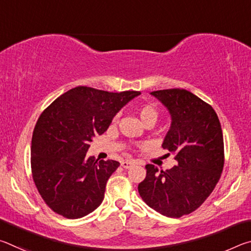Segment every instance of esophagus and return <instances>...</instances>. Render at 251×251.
Here are the masks:
<instances>
[{"label": "esophagus", "mask_w": 251, "mask_h": 251, "mask_svg": "<svg viewBox=\"0 0 251 251\" xmlns=\"http://www.w3.org/2000/svg\"><path fill=\"white\" fill-rule=\"evenodd\" d=\"M137 163H136L135 160H124V161H122V167L123 168H125V169H129L130 167H133L134 165H136Z\"/></svg>", "instance_id": "obj_1"}]
</instances>
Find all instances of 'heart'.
<instances>
[{"mask_svg": "<svg viewBox=\"0 0 251 251\" xmlns=\"http://www.w3.org/2000/svg\"><path fill=\"white\" fill-rule=\"evenodd\" d=\"M138 114H139V117H141L142 122L145 124V123L150 122V121H157V117H158V112H157V109L155 106H152L151 104H145V105H142L141 107L138 109ZM116 120V118H115Z\"/></svg>", "mask_w": 251, "mask_h": 251, "instance_id": "heart-1", "label": "heart"}]
</instances>
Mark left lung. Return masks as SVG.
Returning <instances> with one entry per match:
<instances>
[{"label": "left lung", "mask_w": 251, "mask_h": 251, "mask_svg": "<svg viewBox=\"0 0 251 251\" xmlns=\"http://www.w3.org/2000/svg\"><path fill=\"white\" fill-rule=\"evenodd\" d=\"M151 94L171 114L161 146L175 154L177 166L158 172L146 165L138 193L159 214L179 218L201 207L217 185L225 161L222 126L214 108L193 93L172 88Z\"/></svg>", "instance_id": "left-lung-1"}]
</instances>
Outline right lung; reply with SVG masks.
I'll list each match as a JSON object with an SVG mask.
<instances>
[{"instance_id": "1", "label": "right lung", "mask_w": 251, "mask_h": 251, "mask_svg": "<svg viewBox=\"0 0 251 251\" xmlns=\"http://www.w3.org/2000/svg\"><path fill=\"white\" fill-rule=\"evenodd\" d=\"M139 94L77 86L41 114L32 136V175L54 212L77 219L100 205L106 182L120 163L87 158L86 152L93 138L107 130L114 116Z\"/></svg>"}]
</instances>
